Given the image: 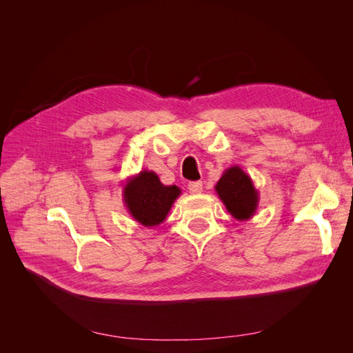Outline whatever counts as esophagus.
I'll use <instances>...</instances> for the list:
<instances>
[{"mask_svg":"<svg viewBox=\"0 0 353 353\" xmlns=\"http://www.w3.org/2000/svg\"><path fill=\"white\" fill-rule=\"evenodd\" d=\"M188 190H190V193H193V194L201 193V190H203L201 181H194V183H190L188 184Z\"/></svg>","mask_w":353,"mask_h":353,"instance_id":"esophagus-1","label":"esophagus"}]
</instances>
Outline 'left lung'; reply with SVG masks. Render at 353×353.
Masks as SVG:
<instances>
[{
    "label": "left lung",
    "instance_id": "8db88e82",
    "mask_svg": "<svg viewBox=\"0 0 353 353\" xmlns=\"http://www.w3.org/2000/svg\"><path fill=\"white\" fill-rule=\"evenodd\" d=\"M215 191L232 218L237 221L253 218L259 205V191L254 188L252 178L240 166L234 165L223 170Z\"/></svg>",
    "mask_w": 353,
    "mask_h": 353
}]
</instances>
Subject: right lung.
I'll return each mask as SVG.
<instances>
[{"label":"right lung","mask_w":353,"mask_h":353,"mask_svg":"<svg viewBox=\"0 0 353 353\" xmlns=\"http://www.w3.org/2000/svg\"><path fill=\"white\" fill-rule=\"evenodd\" d=\"M123 203L130 215L143 227H157L162 223L181 196L176 185H165L153 170H141L126 178L123 185Z\"/></svg>","instance_id":"add662e5"}]
</instances>
